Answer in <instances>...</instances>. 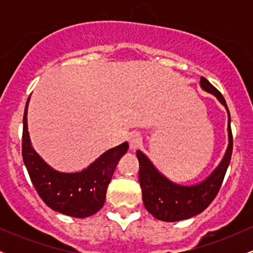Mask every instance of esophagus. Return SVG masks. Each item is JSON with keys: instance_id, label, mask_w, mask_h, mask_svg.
Here are the masks:
<instances>
[{"instance_id": "esophagus-1", "label": "esophagus", "mask_w": 253, "mask_h": 253, "mask_svg": "<svg viewBox=\"0 0 253 253\" xmlns=\"http://www.w3.org/2000/svg\"><path fill=\"white\" fill-rule=\"evenodd\" d=\"M128 145L130 150L138 149V147L141 145L140 134H138V133H132V134L128 136Z\"/></svg>"}]
</instances>
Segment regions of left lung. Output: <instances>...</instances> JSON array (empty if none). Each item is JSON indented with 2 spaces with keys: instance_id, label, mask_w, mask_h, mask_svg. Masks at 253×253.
Instances as JSON below:
<instances>
[{
  "instance_id": "8db88e82",
  "label": "left lung",
  "mask_w": 253,
  "mask_h": 253,
  "mask_svg": "<svg viewBox=\"0 0 253 253\" xmlns=\"http://www.w3.org/2000/svg\"><path fill=\"white\" fill-rule=\"evenodd\" d=\"M202 89L215 95L217 100L227 109L225 98L215 86L201 77ZM228 136L227 152L214 172L206 181L196 185H178L158 172L150 159L140 151H136L139 161V182H140L143 201L149 213L162 221L173 222L189 219L202 213L215 199L225 178L226 171L231 162L233 150V135L231 129V115L228 112Z\"/></svg>"
}]
</instances>
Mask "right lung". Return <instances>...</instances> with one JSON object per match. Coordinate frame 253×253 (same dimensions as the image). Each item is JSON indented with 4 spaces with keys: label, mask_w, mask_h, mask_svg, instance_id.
Masks as SVG:
<instances>
[{
    "label": "right lung",
    "mask_w": 253,
    "mask_h": 253,
    "mask_svg": "<svg viewBox=\"0 0 253 253\" xmlns=\"http://www.w3.org/2000/svg\"><path fill=\"white\" fill-rule=\"evenodd\" d=\"M27 107L24 114L22 158L38 195L51 210L74 217L97 213L106 200L107 188L120 157L128 144L124 143L101 155L85 170L75 173L58 172L48 167L31 145L27 130Z\"/></svg>",
    "instance_id": "right-lung-1"
}]
</instances>
